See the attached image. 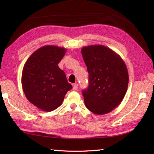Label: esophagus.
<instances>
[{
	"label": "esophagus",
	"instance_id": "34e87169",
	"mask_svg": "<svg viewBox=\"0 0 154 154\" xmlns=\"http://www.w3.org/2000/svg\"><path fill=\"white\" fill-rule=\"evenodd\" d=\"M77 89H78L77 85V84H75V85H73V87H72V90H73L74 91H76V90H77Z\"/></svg>",
	"mask_w": 154,
	"mask_h": 154
}]
</instances>
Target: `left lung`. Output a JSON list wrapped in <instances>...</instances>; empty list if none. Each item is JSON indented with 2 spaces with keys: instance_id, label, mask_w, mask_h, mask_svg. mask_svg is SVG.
Wrapping results in <instances>:
<instances>
[{
  "instance_id": "1",
  "label": "left lung",
  "mask_w": 154,
  "mask_h": 154,
  "mask_svg": "<svg viewBox=\"0 0 154 154\" xmlns=\"http://www.w3.org/2000/svg\"><path fill=\"white\" fill-rule=\"evenodd\" d=\"M82 54L89 73V86L83 90L85 105L92 113L104 115L117 107L128 85V72L123 60L101 45L83 47Z\"/></svg>"
}]
</instances>
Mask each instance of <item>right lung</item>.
I'll return each mask as SVG.
<instances>
[{"instance_id":"right-lung-1","label":"right lung","mask_w":154,"mask_h":154,"mask_svg":"<svg viewBox=\"0 0 154 154\" xmlns=\"http://www.w3.org/2000/svg\"><path fill=\"white\" fill-rule=\"evenodd\" d=\"M65 54L64 48L45 45L34 52L23 68L22 85L26 97L44 111L59 107L72 88L58 66Z\"/></svg>"}]
</instances>
